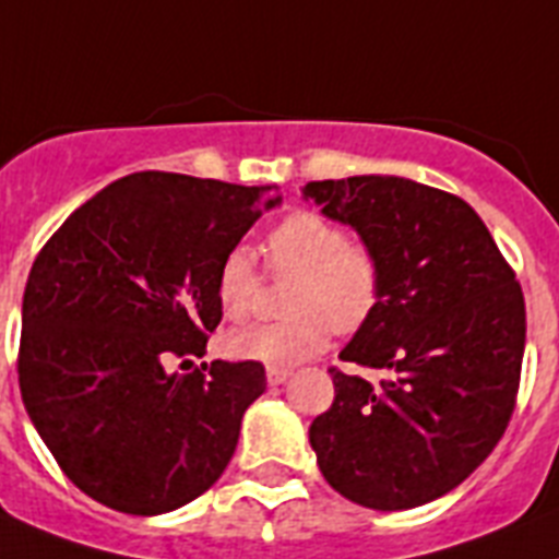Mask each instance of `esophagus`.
I'll list each match as a JSON object with an SVG mask.
<instances>
[{"label": "esophagus", "instance_id": "esophagus-1", "mask_svg": "<svg viewBox=\"0 0 559 559\" xmlns=\"http://www.w3.org/2000/svg\"><path fill=\"white\" fill-rule=\"evenodd\" d=\"M289 369H266V383L270 386H281L284 381H289Z\"/></svg>", "mask_w": 559, "mask_h": 559}]
</instances>
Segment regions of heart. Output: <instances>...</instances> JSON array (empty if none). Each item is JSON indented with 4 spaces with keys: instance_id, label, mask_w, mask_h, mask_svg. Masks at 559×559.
Returning a JSON list of instances; mask_svg holds the SVG:
<instances>
[{
    "instance_id": "obj_1",
    "label": "heart",
    "mask_w": 559,
    "mask_h": 559,
    "mask_svg": "<svg viewBox=\"0 0 559 559\" xmlns=\"http://www.w3.org/2000/svg\"><path fill=\"white\" fill-rule=\"evenodd\" d=\"M266 266L295 278L289 321L255 323L224 337L229 358L270 369L298 367L316 358L330 330L358 332L383 298V264L367 243L349 241L341 224L312 210L284 215L266 236ZM261 275L247 247H233L215 272V298L224 318L243 321L255 309Z\"/></svg>"
}]
</instances>
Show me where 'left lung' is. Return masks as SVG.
<instances>
[{"label":"left lung","instance_id":"left-lung-1","mask_svg":"<svg viewBox=\"0 0 559 559\" xmlns=\"http://www.w3.org/2000/svg\"><path fill=\"white\" fill-rule=\"evenodd\" d=\"M304 199L349 224L383 264L381 307L330 369L335 401L309 426L321 475L378 511L431 503L491 454L514 412L526 301L480 215L401 176L309 181Z\"/></svg>","mask_w":559,"mask_h":559}]
</instances>
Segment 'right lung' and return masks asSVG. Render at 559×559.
I'll return each instance as SVG.
<instances>
[{
  "label": "right lung",
  "instance_id": "obj_1",
  "mask_svg": "<svg viewBox=\"0 0 559 559\" xmlns=\"http://www.w3.org/2000/svg\"><path fill=\"white\" fill-rule=\"evenodd\" d=\"M275 204V187L133 173L82 204L33 261L22 401L64 475L107 509L164 514L227 468L264 367L167 364L204 355L222 321L218 264Z\"/></svg>",
  "mask_w": 559,
  "mask_h": 559
}]
</instances>
